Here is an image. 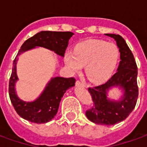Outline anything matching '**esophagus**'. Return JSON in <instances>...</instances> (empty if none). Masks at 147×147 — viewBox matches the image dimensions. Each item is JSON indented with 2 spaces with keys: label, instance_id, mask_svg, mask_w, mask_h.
Returning a JSON list of instances; mask_svg holds the SVG:
<instances>
[{
  "label": "esophagus",
  "instance_id": "34e87169",
  "mask_svg": "<svg viewBox=\"0 0 147 147\" xmlns=\"http://www.w3.org/2000/svg\"><path fill=\"white\" fill-rule=\"evenodd\" d=\"M76 85L79 86H83V87H86V83H83V82H81L80 80H77L76 83Z\"/></svg>",
  "mask_w": 147,
  "mask_h": 147
}]
</instances>
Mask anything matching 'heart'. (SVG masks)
<instances>
[{"mask_svg": "<svg viewBox=\"0 0 147 147\" xmlns=\"http://www.w3.org/2000/svg\"><path fill=\"white\" fill-rule=\"evenodd\" d=\"M120 58L119 49L114 43L103 40L89 39L77 44L73 51L64 54V62L74 72L85 66V73L91 82L108 80L117 67Z\"/></svg>", "mask_w": 147, "mask_h": 147, "instance_id": "obj_1", "label": "heart"}]
</instances>
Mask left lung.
Returning a JSON list of instances; mask_svg holds the SVG:
<instances>
[{
  "label": "left lung",
  "instance_id": "1",
  "mask_svg": "<svg viewBox=\"0 0 147 147\" xmlns=\"http://www.w3.org/2000/svg\"><path fill=\"white\" fill-rule=\"evenodd\" d=\"M105 35L114 38L117 42L120 53V64L117 72L106 83L88 88L94 105L86 111V116L93 123L113 125L125 120L136 106L139 95L138 68L124 39L115 34H105ZM113 86H120L124 90L123 97L119 101L110 100L107 97V91Z\"/></svg>",
  "mask_w": 147,
  "mask_h": 147
}]
</instances>
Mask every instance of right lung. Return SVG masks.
<instances>
[{
  "label": "right lung",
  "instance_id": "1",
  "mask_svg": "<svg viewBox=\"0 0 147 147\" xmlns=\"http://www.w3.org/2000/svg\"><path fill=\"white\" fill-rule=\"evenodd\" d=\"M74 34L70 31H41L25 41L13 61V67L9 80L8 92L15 110L24 120L32 123H47L57 113L62 97L67 89L75 86V78L54 77L47 83L45 90L34 102H24L18 98L15 86L18 80L16 64L18 55L35 48L36 46L48 49L64 57L68 45V40Z\"/></svg>",
  "mask_w": 147,
  "mask_h": 147
}]
</instances>
